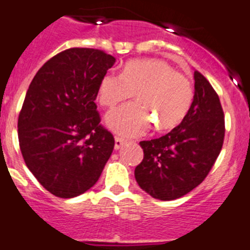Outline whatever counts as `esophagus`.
<instances>
[{"mask_svg": "<svg viewBox=\"0 0 250 250\" xmlns=\"http://www.w3.org/2000/svg\"><path fill=\"white\" fill-rule=\"evenodd\" d=\"M125 140L123 139V138L116 137V138H115V149L118 150L121 146H122L123 144H125Z\"/></svg>", "mask_w": 250, "mask_h": 250, "instance_id": "34e87169", "label": "esophagus"}]
</instances>
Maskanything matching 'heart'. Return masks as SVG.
<instances>
[{
    "mask_svg": "<svg viewBox=\"0 0 250 250\" xmlns=\"http://www.w3.org/2000/svg\"><path fill=\"white\" fill-rule=\"evenodd\" d=\"M134 93L137 103L118 107L106 116V123L123 137L144 134L151 122L159 130L172 129L188 115L194 99L192 83L161 60H134L121 74L110 71L101 77L98 101L112 108Z\"/></svg>",
    "mask_w": 250,
    "mask_h": 250,
    "instance_id": "b5f03b06",
    "label": "heart"
}]
</instances>
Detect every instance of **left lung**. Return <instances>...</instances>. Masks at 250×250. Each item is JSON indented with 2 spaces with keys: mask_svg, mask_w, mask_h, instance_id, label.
Wrapping results in <instances>:
<instances>
[{
  "mask_svg": "<svg viewBox=\"0 0 250 250\" xmlns=\"http://www.w3.org/2000/svg\"><path fill=\"white\" fill-rule=\"evenodd\" d=\"M194 99L181 125L167 134L143 140V161L134 176L143 190L160 200L181 198L199 186L214 166L225 138L219 95L200 72H194Z\"/></svg>",
  "mask_w": 250,
  "mask_h": 250,
  "instance_id": "obj_1",
  "label": "left lung"
}]
</instances>
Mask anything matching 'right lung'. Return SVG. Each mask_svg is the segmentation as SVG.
Returning a JSON list of instances; mask_svg holds the SVG:
<instances>
[{
  "mask_svg": "<svg viewBox=\"0 0 250 250\" xmlns=\"http://www.w3.org/2000/svg\"><path fill=\"white\" fill-rule=\"evenodd\" d=\"M116 58L105 51L72 47L38 71L18 117L25 165L58 198H74L100 178L115 138L100 123L98 85Z\"/></svg>",
  "mask_w": 250,
  "mask_h": 250,
  "instance_id": "1",
  "label": "right lung"
}]
</instances>
